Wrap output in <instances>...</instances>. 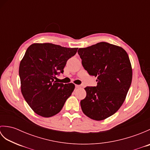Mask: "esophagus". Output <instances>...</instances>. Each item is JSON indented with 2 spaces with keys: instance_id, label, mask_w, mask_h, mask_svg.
<instances>
[{
  "instance_id": "1",
  "label": "esophagus",
  "mask_w": 150,
  "mask_h": 150,
  "mask_svg": "<svg viewBox=\"0 0 150 150\" xmlns=\"http://www.w3.org/2000/svg\"><path fill=\"white\" fill-rule=\"evenodd\" d=\"M75 88H81V86H80V85H77V84H75Z\"/></svg>"
}]
</instances>
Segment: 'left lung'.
I'll return each instance as SVG.
<instances>
[{"label":"left lung","instance_id":"1","mask_svg":"<svg viewBox=\"0 0 150 150\" xmlns=\"http://www.w3.org/2000/svg\"><path fill=\"white\" fill-rule=\"evenodd\" d=\"M78 53L89 75L97 77V86L84 89L86 97L81 101L86 115L102 120L112 115L122 106L131 86L132 65L128 53L121 47L101 42Z\"/></svg>","mask_w":150,"mask_h":150}]
</instances>
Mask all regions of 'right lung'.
<instances>
[{
	"label": "right lung",
	"mask_w": 150,
	"mask_h": 150,
	"mask_svg": "<svg viewBox=\"0 0 150 150\" xmlns=\"http://www.w3.org/2000/svg\"><path fill=\"white\" fill-rule=\"evenodd\" d=\"M77 49L52 43H35L28 47L19 66L21 92L39 115L50 117L59 113L74 90L73 83H58L55 79L63 73L67 60Z\"/></svg>",
	"instance_id": "right-lung-1"
}]
</instances>
